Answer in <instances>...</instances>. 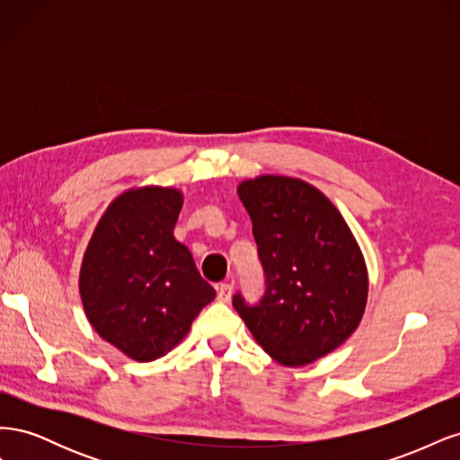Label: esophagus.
I'll use <instances>...</instances> for the list:
<instances>
[{"label":"esophagus","instance_id":"esophagus-1","mask_svg":"<svg viewBox=\"0 0 460 460\" xmlns=\"http://www.w3.org/2000/svg\"><path fill=\"white\" fill-rule=\"evenodd\" d=\"M217 289H218V301H220V303H228L230 296H232L234 284H232V282H220Z\"/></svg>","mask_w":460,"mask_h":460}]
</instances>
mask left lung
<instances>
[{
    "label": "left lung",
    "mask_w": 460,
    "mask_h": 460,
    "mask_svg": "<svg viewBox=\"0 0 460 460\" xmlns=\"http://www.w3.org/2000/svg\"><path fill=\"white\" fill-rule=\"evenodd\" d=\"M238 196L253 222L267 291L253 307L234 296V309L276 363L311 365L338 349L363 320V252L336 205L301 178H247Z\"/></svg>",
    "instance_id": "left-lung-1"
}]
</instances>
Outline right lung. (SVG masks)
I'll list each match as a JSON object with an SVG mask.
<instances>
[{
  "label": "right lung",
  "mask_w": 460,
  "mask_h": 460,
  "mask_svg": "<svg viewBox=\"0 0 460 460\" xmlns=\"http://www.w3.org/2000/svg\"><path fill=\"white\" fill-rule=\"evenodd\" d=\"M182 203L184 193L171 186L122 191L82 257L78 288L88 323L137 363L174 349L217 296L174 238Z\"/></svg>",
  "instance_id": "1"
}]
</instances>
